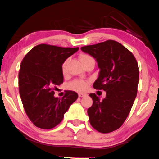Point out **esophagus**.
<instances>
[{
  "label": "esophagus",
  "mask_w": 159,
  "mask_h": 159,
  "mask_svg": "<svg viewBox=\"0 0 159 159\" xmlns=\"http://www.w3.org/2000/svg\"><path fill=\"white\" fill-rule=\"evenodd\" d=\"M86 96H88V94L84 93H78V97H86Z\"/></svg>",
  "instance_id": "obj_1"
}]
</instances>
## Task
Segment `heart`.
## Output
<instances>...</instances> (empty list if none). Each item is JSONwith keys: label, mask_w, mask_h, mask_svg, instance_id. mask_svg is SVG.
Here are the masks:
<instances>
[{"label": "heart", "mask_w": 159, "mask_h": 159, "mask_svg": "<svg viewBox=\"0 0 159 159\" xmlns=\"http://www.w3.org/2000/svg\"><path fill=\"white\" fill-rule=\"evenodd\" d=\"M90 60H93V58L91 56L88 55V54L82 53L80 55V60L82 62V64L84 62H86V61ZM66 66H67V60L63 62L62 66V71L63 74H66ZM88 81H84V80H75L69 84V88L73 90H75V91L84 92L88 89Z\"/></svg>", "instance_id": "1"}]
</instances>
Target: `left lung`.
Here are the masks:
<instances>
[{
  "label": "left lung",
  "instance_id": "left-lung-1",
  "mask_svg": "<svg viewBox=\"0 0 159 159\" xmlns=\"http://www.w3.org/2000/svg\"><path fill=\"white\" fill-rule=\"evenodd\" d=\"M81 49L96 59L100 69L93 88L106 92L102 100L90 94L93 99L88 109L90 123L100 133H110L123 125L137 97L138 64L130 50L112 40Z\"/></svg>",
  "mask_w": 159,
  "mask_h": 159
}]
</instances>
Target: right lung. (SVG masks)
I'll return each instance as SVG.
<instances>
[{
  "mask_svg": "<svg viewBox=\"0 0 159 159\" xmlns=\"http://www.w3.org/2000/svg\"><path fill=\"white\" fill-rule=\"evenodd\" d=\"M78 49L42 43L31 49L21 62L20 97L25 113L38 128L51 129L59 125L78 99L76 92L66 90L60 99L54 97V90L63 83L62 63Z\"/></svg>",
  "mask_w": 159,
  "mask_h": 159,
  "instance_id": "add662e5",
  "label": "right lung"
}]
</instances>
